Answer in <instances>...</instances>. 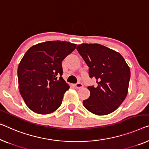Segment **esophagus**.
Wrapping results in <instances>:
<instances>
[{
	"instance_id": "1",
	"label": "esophagus",
	"mask_w": 149,
	"mask_h": 149,
	"mask_svg": "<svg viewBox=\"0 0 149 149\" xmlns=\"http://www.w3.org/2000/svg\"><path fill=\"white\" fill-rule=\"evenodd\" d=\"M83 84H82L81 83H77V84H75V85H74V87L75 88H77V89H79V88H82L83 87Z\"/></svg>"
}]
</instances>
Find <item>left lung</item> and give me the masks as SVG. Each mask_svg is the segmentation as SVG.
<instances>
[{
    "label": "left lung",
    "mask_w": 149,
    "mask_h": 149,
    "mask_svg": "<svg viewBox=\"0 0 149 149\" xmlns=\"http://www.w3.org/2000/svg\"><path fill=\"white\" fill-rule=\"evenodd\" d=\"M77 50L89 67L90 78L97 86H88L90 96L83 101L86 109L96 115H106L116 110L128 94L130 68L123 57L100 44L83 43Z\"/></svg>",
    "instance_id": "8db88e82"
}]
</instances>
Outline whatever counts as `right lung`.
<instances>
[{
	"instance_id": "right-lung-1",
	"label": "right lung",
	"mask_w": 149,
	"mask_h": 149,
	"mask_svg": "<svg viewBox=\"0 0 149 149\" xmlns=\"http://www.w3.org/2000/svg\"><path fill=\"white\" fill-rule=\"evenodd\" d=\"M76 47L67 41H46L33 45L18 67L20 94L31 110L50 114L61 106L70 86L61 77V62Z\"/></svg>"
}]
</instances>
